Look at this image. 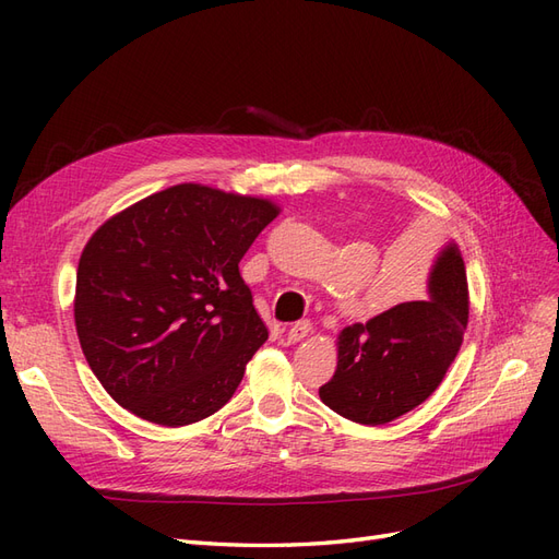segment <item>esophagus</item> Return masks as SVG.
<instances>
[{"label":"esophagus","mask_w":559,"mask_h":559,"mask_svg":"<svg viewBox=\"0 0 559 559\" xmlns=\"http://www.w3.org/2000/svg\"><path fill=\"white\" fill-rule=\"evenodd\" d=\"M312 331V324L308 319H302V321H296V324L286 331V341L289 343H298V341H302V337H306L308 333Z\"/></svg>","instance_id":"34e87169"}]
</instances>
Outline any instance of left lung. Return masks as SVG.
<instances>
[{"label":"left lung","mask_w":559,"mask_h":559,"mask_svg":"<svg viewBox=\"0 0 559 559\" xmlns=\"http://www.w3.org/2000/svg\"><path fill=\"white\" fill-rule=\"evenodd\" d=\"M468 284L462 253L448 242L427 277V296L399 302L337 335V368L319 396L359 425H386L429 399L462 347Z\"/></svg>","instance_id":"8db88e82"}]
</instances>
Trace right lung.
Wrapping results in <instances>:
<instances>
[{"mask_svg": "<svg viewBox=\"0 0 559 559\" xmlns=\"http://www.w3.org/2000/svg\"><path fill=\"white\" fill-rule=\"evenodd\" d=\"M277 214L263 198L179 183L93 233L76 270L74 321L118 405L186 427L230 401L267 341L240 261Z\"/></svg>", "mask_w": 559, "mask_h": 559, "instance_id": "right-lung-1", "label": "right lung"}]
</instances>
